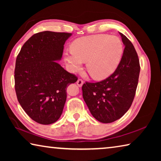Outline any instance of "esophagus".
I'll return each instance as SVG.
<instances>
[{"mask_svg": "<svg viewBox=\"0 0 161 161\" xmlns=\"http://www.w3.org/2000/svg\"><path fill=\"white\" fill-rule=\"evenodd\" d=\"M83 84H84V81L81 80H78L77 81V84L78 85V86H80V87H81V86L83 85Z\"/></svg>", "mask_w": 161, "mask_h": 161, "instance_id": "34e87169", "label": "esophagus"}]
</instances>
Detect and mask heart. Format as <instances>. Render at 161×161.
<instances>
[{
	"label": "heart",
	"mask_w": 161,
	"mask_h": 161,
	"mask_svg": "<svg viewBox=\"0 0 161 161\" xmlns=\"http://www.w3.org/2000/svg\"><path fill=\"white\" fill-rule=\"evenodd\" d=\"M65 52L64 60L70 72H76L86 62L87 72L97 80L107 78L115 72L124 53L121 40L116 36L94 35L80 37Z\"/></svg>",
	"instance_id": "1"
}]
</instances>
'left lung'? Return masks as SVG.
<instances>
[{
  "instance_id": "obj_1",
  "label": "left lung",
  "mask_w": 161,
  "mask_h": 161,
  "mask_svg": "<svg viewBox=\"0 0 161 161\" xmlns=\"http://www.w3.org/2000/svg\"><path fill=\"white\" fill-rule=\"evenodd\" d=\"M119 34L125 48L115 72L102 81L86 82L81 88L92 115L104 124L119 119L129 109L139 77L140 64L135 48L124 34Z\"/></svg>"
}]
</instances>
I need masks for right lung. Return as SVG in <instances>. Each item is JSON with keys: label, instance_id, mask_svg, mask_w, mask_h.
Listing matches in <instances>:
<instances>
[{"label": "right lung", "instance_id": "1", "mask_svg": "<svg viewBox=\"0 0 161 161\" xmlns=\"http://www.w3.org/2000/svg\"><path fill=\"white\" fill-rule=\"evenodd\" d=\"M72 33L44 31L32 35L15 62V89L19 103L40 124L56 122L67 99V86L77 77L67 72L61 60L64 45Z\"/></svg>", "mask_w": 161, "mask_h": 161}]
</instances>
